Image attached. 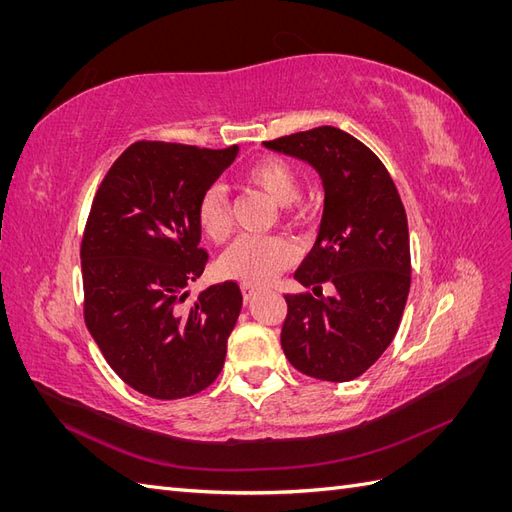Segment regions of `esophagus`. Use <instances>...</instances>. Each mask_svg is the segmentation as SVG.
Here are the masks:
<instances>
[{
	"label": "esophagus",
	"mask_w": 512,
	"mask_h": 512,
	"mask_svg": "<svg viewBox=\"0 0 512 512\" xmlns=\"http://www.w3.org/2000/svg\"><path fill=\"white\" fill-rule=\"evenodd\" d=\"M241 292H243V299H245V301H252V299L256 297V294H258V288L243 284V286H241Z\"/></svg>",
	"instance_id": "obj_1"
}]
</instances>
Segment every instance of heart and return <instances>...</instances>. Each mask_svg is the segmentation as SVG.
Returning <instances> with one entry per match:
<instances>
[{"label": "heart", "mask_w": 512, "mask_h": 512, "mask_svg": "<svg viewBox=\"0 0 512 512\" xmlns=\"http://www.w3.org/2000/svg\"><path fill=\"white\" fill-rule=\"evenodd\" d=\"M243 179L280 207H290L299 200V173L282 158L271 156L250 164L243 170ZM196 220L200 232L211 241H222L228 235V198L222 185L215 183L200 196ZM297 256V245L284 237L241 235L220 256L218 271L226 280L262 286L273 282Z\"/></svg>", "instance_id": "heart-1"}]
</instances>
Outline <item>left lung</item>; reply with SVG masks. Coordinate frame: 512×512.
<instances>
[{
    "label": "left lung",
    "mask_w": 512,
    "mask_h": 512,
    "mask_svg": "<svg viewBox=\"0 0 512 512\" xmlns=\"http://www.w3.org/2000/svg\"><path fill=\"white\" fill-rule=\"evenodd\" d=\"M312 166L324 211L312 252L294 280L314 294H286V359L329 382L359 378L389 348L410 292L406 209L389 170L348 132L322 126L262 143ZM331 283L333 298L321 297Z\"/></svg>",
    "instance_id": "8db88e82"
}]
</instances>
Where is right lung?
<instances>
[{"label":"right lung","mask_w":512,"mask_h":512,"mask_svg":"<svg viewBox=\"0 0 512 512\" xmlns=\"http://www.w3.org/2000/svg\"><path fill=\"white\" fill-rule=\"evenodd\" d=\"M237 153V145L134 143L91 205L81 245L85 324L115 374L147 397H190L224 367L243 303L237 282L183 303L207 262L198 200Z\"/></svg>","instance_id":"obj_1"}]
</instances>
